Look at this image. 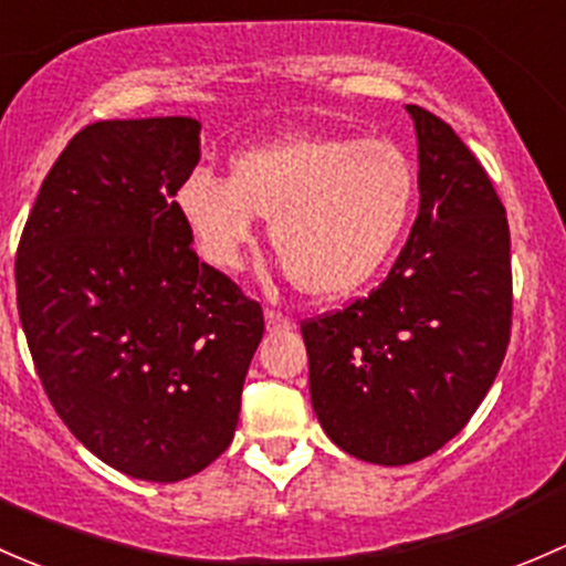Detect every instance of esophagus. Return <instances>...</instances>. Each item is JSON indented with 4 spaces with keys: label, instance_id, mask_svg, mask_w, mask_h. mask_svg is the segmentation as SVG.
I'll return each instance as SVG.
<instances>
[{
    "label": "esophagus",
    "instance_id": "1",
    "mask_svg": "<svg viewBox=\"0 0 566 566\" xmlns=\"http://www.w3.org/2000/svg\"><path fill=\"white\" fill-rule=\"evenodd\" d=\"M264 318H266V329H270V332H289V329H294V326H296L294 318L283 316V313L272 311V307H266Z\"/></svg>",
    "mask_w": 566,
    "mask_h": 566
}]
</instances>
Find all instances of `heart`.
<instances>
[{
	"mask_svg": "<svg viewBox=\"0 0 566 566\" xmlns=\"http://www.w3.org/2000/svg\"><path fill=\"white\" fill-rule=\"evenodd\" d=\"M413 198L417 171L398 144L296 136L237 155L231 177L196 166L174 203L218 270H237L255 240V218H270L289 281L305 294L340 296L387 261Z\"/></svg>",
	"mask_w": 566,
	"mask_h": 566,
	"instance_id": "b5f03b06",
	"label": "heart"
}]
</instances>
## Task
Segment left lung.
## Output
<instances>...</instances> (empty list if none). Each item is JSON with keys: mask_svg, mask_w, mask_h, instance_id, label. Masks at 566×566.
I'll list each match as a JSON object with an SVG mask.
<instances>
[{"mask_svg": "<svg viewBox=\"0 0 566 566\" xmlns=\"http://www.w3.org/2000/svg\"><path fill=\"white\" fill-rule=\"evenodd\" d=\"M406 108L419 144L409 242L368 296L302 322L318 422L343 452L381 465L433 455L463 430L512 326L504 203L444 119Z\"/></svg>", "mask_w": 566, "mask_h": 566, "instance_id": "obj_1", "label": "left lung"}]
</instances>
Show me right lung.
I'll return each mask as SVG.
<instances>
[{
	"label": "right lung",
	"instance_id": "add662e5",
	"mask_svg": "<svg viewBox=\"0 0 566 566\" xmlns=\"http://www.w3.org/2000/svg\"><path fill=\"white\" fill-rule=\"evenodd\" d=\"M201 160L190 116L95 122L40 185L15 255L34 370L111 469L179 482L226 452L261 305L198 261L174 193Z\"/></svg>",
	"mask_w": 566,
	"mask_h": 566
}]
</instances>
